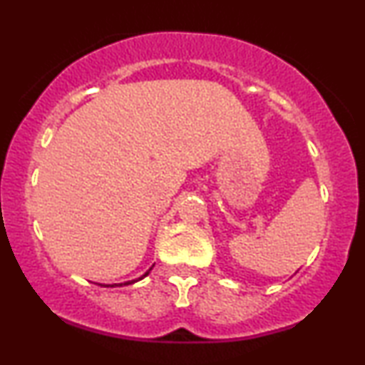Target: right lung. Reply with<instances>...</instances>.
<instances>
[{"label": "right lung", "instance_id": "right-lung-1", "mask_svg": "<svg viewBox=\"0 0 365 365\" xmlns=\"http://www.w3.org/2000/svg\"><path fill=\"white\" fill-rule=\"evenodd\" d=\"M154 267V266H153ZM151 267V269H153ZM151 269H149V271H151ZM149 271H146V272H144L143 274V276L141 277H139V279H134V281H128V282H124V286H126V284H133V282H138V281H141V279L143 277H146L148 276V274H149ZM114 286H123V284H113V286H106V287H114Z\"/></svg>", "mask_w": 365, "mask_h": 365}]
</instances>
